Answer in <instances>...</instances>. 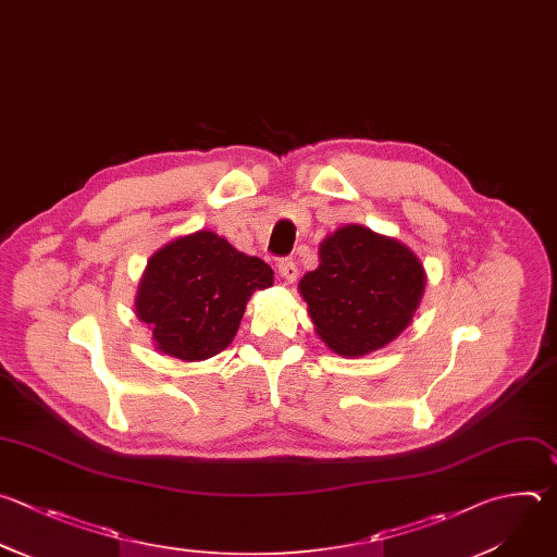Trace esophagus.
Listing matches in <instances>:
<instances>
[{
    "instance_id": "1",
    "label": "esophagus",
    "mask_w": 557,
    "mask_h": 557,
    "mask_svg": "<svg viewBox=\"0 0 557 557\" xmlns=\"http://www.w3.org/2000/svg\"><path fill=\"white\" fill-rule=\"evenodd\" d=\"M277 273H280L288 284H293V282L297 280V267H295L293 260H280V262H277Z\"/></svg>"
}]
</instances>
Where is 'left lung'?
Masks as SVG:
<instances>
[{
  "instance_id": "left-lung-1",
  "label": "left lung",
  "mask_w": 557,
  "mask_h": 557,
  "mask_svg": "<svg viewBox=\"0 0 557 557\" xmlns=\"http://www.w3.org/2000/svg\"><path fill=\"white\" fill-rule=\"evenodd\" d=\"M317 336L356 358L398 338L422 301L426 271L400 240L343 225L319 245V267L299 282Z\"/></svg>"
}]
</instances>
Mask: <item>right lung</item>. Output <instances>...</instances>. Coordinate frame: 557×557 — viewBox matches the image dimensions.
<instances>
[{
    "instance_id": "1",
    "label": "right lung",
    "mask_w": 557,
    "mask_h": 557,
    "mask_svg": "<svg viewBox=\"0 0 557 557\" xmlns=\"http://www.w3.org/2000/svg\"><path fill=\"white\" fill-rule=\"evenodd\" d=\"M269 286L273 271L264 260L199 230L150 256L135 314L150 330L157 351L185 362L206 360L234 341L249 297Z\"/></svg>"
}]
</instances>
